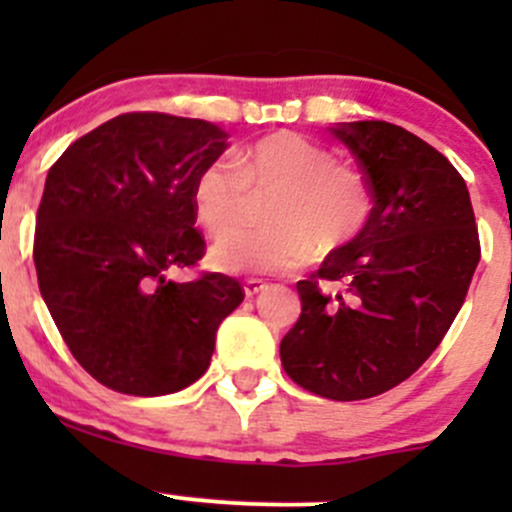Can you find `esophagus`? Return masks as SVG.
<instances>
[{
  "mask_svg": "<svg viewBox=\"0 0 512 512\" xmlns=\"http://www.w3.org/2000/svg\"><path fill=\"white\" fill-rule=\"evenodd\" d=\"M265 287H267L265 282L255 280V277H250V280H245V285H242V289H245V297H255V294H260Z\"/></svg>",
  "mask_w": 512,
  "mask_h": 512,
  "instance_id": "obj_1",
  "label": "esophagus"
}]
</instances>
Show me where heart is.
Returning <instances> with one entry per match:
<instances>
[{
	"instance_id": "1",
	"label": "heart",
	"mask_w": 512,
	"mask_h": 512,
	"mask_svg": "<svg viewBox=\"0 0 512 512\" xmlns=\"http://www.w3.org/2000/svg\"><path fill=\"white\" fill-rule=\"evenodd\" d=\"M276 193L268 206L270 231L226 232L250 194ZM193 210L208 235L222 237L210 265L227 275H277L359 235L371 213L369 188L352 165L292 131H277L242 148L235 168L213 160L193 183Z\"/></svg>"
}]
</instances>
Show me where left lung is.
Here are the masks:
<instances>
[{"label":"left lung","instance_id":"8db88e82","mask_svg":"<svg viewBox=\"0 0 512 512\" xmlns=\"http://www.w3.org/2000/svg\"><path fill=\"white\" fill-rule=\"evenodd\" d=\"M374 198L369 220L297 282L302 314L280 344L294 384L332 401L394 389L433 354L480 260L466 180L446 156L386 121L337 123ZM343 287L322 293L318 280Z\"/></svg>","mask_w":512,"mask_h":512}]
</instances>
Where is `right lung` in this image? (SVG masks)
<instances>
[{
  "label": "right lung",
  "mask_w": 512,
  "mask_h": 512,
  "mask_svg": "<svg viewBox=\"0 0 512 512\" xmlns=\"http://www.w3.org/2000/svg\"><path fill=\"white\" fill-rule=\"evenodd\" d=\"M227 148L200 118L123 113L71 143L51 165L36 213L41 297L74 359L103 386L163 396L210 366L240 282L168 272L203 257L193 183Z\"/></svg>",
  "instance_id": "right-lung-1"
}]
</instances>
